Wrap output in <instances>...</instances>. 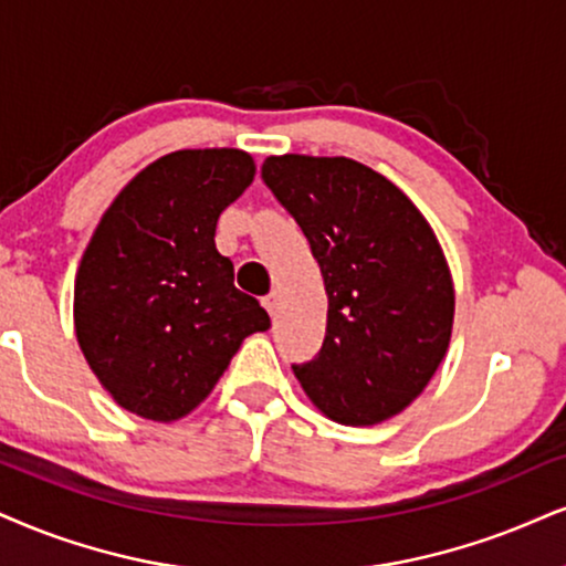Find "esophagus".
Returning a JSON list of instances; mask_svg holds the SVG:
<instances>
[{"mask_svg":"<svg viewBox=\"0 0 566 566\" xmlns=\"http://www.w3.org/2000/svg\"><path fill=\"white\" fill-rule=\"evenodd\" d=\"M262 304H264V310L270 312V315H275L277 304H281V291H272V294H268V296L262 298Z\"/></svg>","mask_w":566,"mask_h":566,"instance_id":"34e87169","label":"esophagus"}]
</instances>
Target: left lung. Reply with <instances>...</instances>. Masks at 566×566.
<instances>
[{
	"instance_id": "obj_1",
	"label": "left lung",
	"mask_w": 566,
	"mask_h": 566,
	"mask_svg": "<svg viewBox=\"0 0 566 566\" xmlns=\"http://www.w3.org/2000/svg\"><path fill=\"white\" fill-rule=\"evenodd\" d=\"M262 178L304 230L325 281L323 352L294 367L296 380L333 422L390 420L449 352L457 296L436 230L357 159L268 157Z\"/></svg>"
}]
</instances>
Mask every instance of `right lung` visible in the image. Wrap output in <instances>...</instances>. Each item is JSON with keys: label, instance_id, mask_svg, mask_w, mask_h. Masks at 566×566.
<instances>
[{"label": "right lung", "instance_id": "add662e5", "mask_svg": "<svg viewBox=\"0 0 566 566\" xmlns=\"http://www.w3.org/2000/svg\"><path fill=\"white\" fill-rule=\"evenodd\" d=\"M243 149H180L144 167L102 214L73 291L75 338L117 407L176 422L212 394L270 317L233 285L218 218L254 180Z\"/></svg>", "mask_w": 566, "mask_h": 566}]
</instances>
